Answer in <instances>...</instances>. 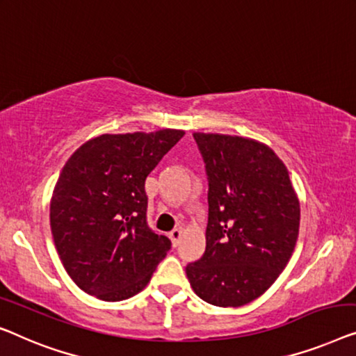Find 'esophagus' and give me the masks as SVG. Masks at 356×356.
<instances>
[{"label": "esophagus", "mask_w": 356, "mask_h": 356, "mask_svg": "<svg viewBox=\"0 0 356 356\" xmlns=\"http://www.w3.org/2000/svg\"><path fill=\"white\" fill-rule=\"evenodd\" d=\"M180 237H182V229H180V227L174 229V230H171V232H169V238H171V242H172L174 247H176V245L179 243Z\"/></svg>", "instance_id": "esophagus-1"}]
</instances>
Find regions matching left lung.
I'll use <instances>...</instances> for the list:
<instances>
[{"label":"left lung","instance_id":"8db88e82","mask_svg":"<svg viewBox=\"0 0 356 356\" xmlns=\"http://www.w3.org/2000/svg\"><path fill=\"white\" fill-rule=\"evenodd\" d=\"M193 138L208 177L207 250L185 273L204 302L242 307L287 266L298 237V198L266 145L219 134Z\"/></svg>","mask_w":356,"mask_h":356}]
</instances>
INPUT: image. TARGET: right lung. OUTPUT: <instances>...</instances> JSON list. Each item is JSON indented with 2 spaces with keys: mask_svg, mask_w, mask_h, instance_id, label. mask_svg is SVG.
Listing matches in <instances>:
<instances>
[{
  "mask_svg": "<svg viewBox=\"0 0 356 356\" xmlns=\"http://www.w3.org/2000/svg\"><path fill=\"white\" fill-rule=\"evenodd\" d=\"M184 130L104 134L63 168L49 222L58 254L83 292L104 302L134 297L149 282L171 240L149 229L145 180Z\"/></svg>",
  "mask_w": 356,
  "mask_h": 356,
  "instance_id": "add662e5",
  "label": "right lung"
}]
</instances>
